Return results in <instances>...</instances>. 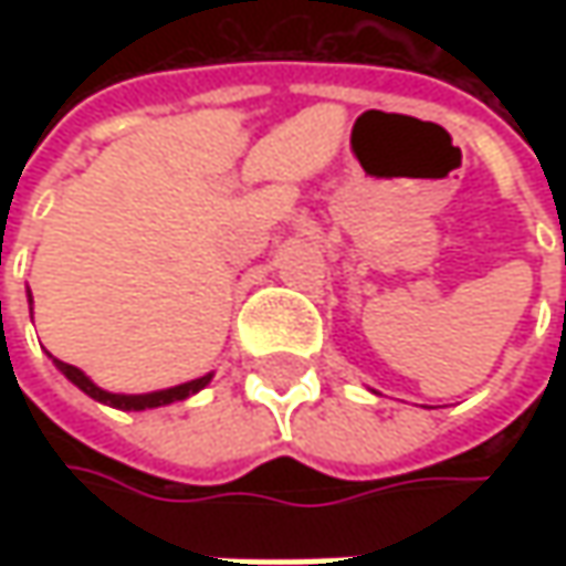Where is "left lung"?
Segmentation results:
<instances>
[{"label": "left lung", "mask_w": 566, "mask_h": 566, "mask_svg": "<svg viewBox=\"0 0 566 566\" xmlns=\"http://www.w3.org/2000/svg\"><path fill=\"white\" fill-rule=\"evenodd\" d=\"M564 264H566V242H564ZM564 312H566V302H564Z\"/></svg>", "instance_id": "left-lung-1"}]
</instances>
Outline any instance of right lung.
<instances>
[{
  "label": "right lung",
  "instance_id": "right-lung-1",
  "mask_svg": "<svg viewBox=\"0 0 566 566\" xmlns=\"http://www.w3.org/2000/svg\"><path fill=\"white\" fill-rule=\"evenodd\" d=\"M53 361L55 368L72 380L77 390H84L87 397H94L97 402H106V406H113V409H125V412H142V409H157V406H169V402L186 400L191 394L205 390L207 384H210V378H213V375H205V378L186 380V384H176V387H166V390H154V394H109V390L97 387V384L87 378L81 368H75V365L59 359Z\"/></svg>",
  "mask_w": 566,
  "mask_h": 566
}]
</instances>
